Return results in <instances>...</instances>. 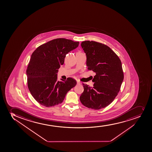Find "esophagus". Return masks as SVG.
Wrapping results in <instances>:
<instances>
[{
  "label": "esophagus",
  "mask_w": 152,
  "mask_h": 152,
  "mask_svg": "<svg viewBox=\"0 0 152 152\" xmlns=\"http://www.w3.org/2000/svg\"><path fill=\"white\" fill-rule=\"evenodd\" d=\"M80 83H80V81H77V84H80Z\"/></svg>",
  "instance_id": "34e87169"
}]
</instances>
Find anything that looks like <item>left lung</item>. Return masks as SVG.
Instances as JSON below:
<instances>
[{"label":"left lung","mask_w":152,"mask_h":152,"mask_svg":"<svg viewBox=\"0 0 152 152\" xmlns=\"http://www.w3.org/2000/svg\"><path fill=\"white\" fill-rule=\"evenodd\" d=\"M81 46L86 55L88 70L95 72L92 88L83 83L80 97L82 104L89 108L105 107L117 96L124 75L121 62L109 47L94 41L82 42Z\"/></svg>","instance_id":"obj_1"}]
</instances>
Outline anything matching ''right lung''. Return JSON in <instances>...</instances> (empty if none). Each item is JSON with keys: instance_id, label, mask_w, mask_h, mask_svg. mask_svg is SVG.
Returning <instances> with one entry per match:
<instances>
[{"instance_id": "add662e5", "label": "right lung", "mask_w": 152, "mask_h": 152, "mask_svg": "<svg viewBox=\"0 0 152 152\" xmlns=\"http://www.w3.org/2000/svg\"><path fill=\"white\" fill-rule=\"evenodd\" d=\"M79 42L59 38L42 45L33 53L26 70L28 86L33 97L46 107L62 103L77 82L72 78L58 81L57 73L66 54L78 47Z\"/></svg>"}]
</instances>
